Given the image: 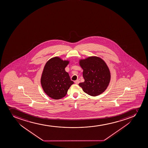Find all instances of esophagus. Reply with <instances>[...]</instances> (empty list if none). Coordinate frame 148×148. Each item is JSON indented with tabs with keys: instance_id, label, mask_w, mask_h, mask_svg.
Returning a JSON list of instances; mask_svg holds the SVG:
<instances>
[{
	"instance_id": "1",
	"label": "esophagus",
	"mask_w": 148,
	"mask_h": 148,
	"mask_svg": "<svg viewBox=\"0 0 148 148\" xmlns=\"http://www.w3.org/2000/svg\"><path fill=\"white\" fill-rule=\"evenodd\" d=\"M79 79H77L76 81H75V84H79Z\"/></svg>"
}]
</instances>
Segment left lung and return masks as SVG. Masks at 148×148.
<instances>
[{
	"label": "left lung",
	"instance_id": "left-lung-1",
	"mask_svg": "<svg viewBox=\"0 0 148 148\" xmlns=\"http://www.w3.org/2000/svg\"><path fill=\"white\" fill-rule=\"evenodd\" d=\"M79 64L84 70V82L79 85L83 91L92 97L104 92L110 81V69L105 62L100 57L90 56L79 60Z\"/></svg>",
	"mask_w": 148,
	"mask_h": 148
}]
</instances>
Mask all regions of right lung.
<instances>
[{"label":"right lung","mask_w":148,"mask_h":148,"mask_svg":"<svg viewBox=\"0 0 148 148\" xmlns=\"http://www.w3.org/2000/svg\"><path fill=\"white\" fill-rule=\"evenodd\" d=\"M69 62L68 60L54 57L48 60L44 66L40 79L41 86L45 94L53 99L65 97L74 84L65 71Z\"/></svg>","instance_id":"add662e5"}]
</instances>
